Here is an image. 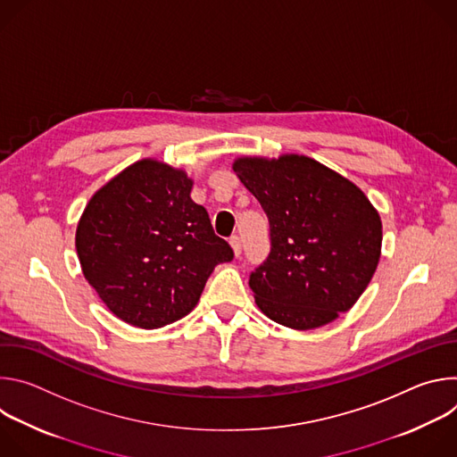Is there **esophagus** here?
<instances>
[{"mask_svg": "<svg viewBox=\"0 0 457 457\" xmlns=\"http://www.w3.org/2000/svg\"><path fill=\"white\" fill-rule=\"evenodd\" d=\"M229 244H231V247H233L235 256H240V253H242V240H240V237H238V235H233V237L229 238Z\"/></svg>", "mask_w": 457, "mask_h": 457, "instance_id": "1", "label": "esophagus"}]
</instances>
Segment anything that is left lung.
<instances>
[{"label":"left lung","instance_id":"left-lung-1","mask_svg":"<svg viewBox=\"0 0 457 457\" xmlns=\"http://www.w3.org/2000/svg\"><path fill=\"white\" fill-rule=\"evenodd\" d=\"M233 170L270 219L271 253L249 277L260 311L298 331L349 311L381 253V220L365 193L305 155L240 157Z\"/></svg>","mask_w":457,"mask_h":457}]
</instances>
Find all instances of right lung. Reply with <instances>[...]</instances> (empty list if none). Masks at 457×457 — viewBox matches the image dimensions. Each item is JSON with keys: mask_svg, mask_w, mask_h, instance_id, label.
I'll return each instance as SVG.
<instances>
[{"mask_svg": "<svg viewBox=\"0 0 457 457\" xmlns=\"http://www.w3.org/2000/svg\"><path fill=\"white\" fill-rule=\"evenodd\" d=\"M193 180L155 159L134 162L96 191L76 231L81 270L104 305L141 329L164 328L197 305L215 266L233 260Z\"/></svg>", "mask_w": 457, "mask_h": 457, "instance_id": "1", "label": "right lung"}]
</instances>
